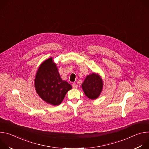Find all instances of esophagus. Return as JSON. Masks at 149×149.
Here are the masks:
<instances>
[{
  "instance_id": "1",
  "label": "esophagus",
  "mask_w": 149,
  "mask_h": 149,
  "mask_svg": "<svg viewBox=\"0 0 149 149\" xmlns=\"http://www.w3.org/2000/svg\"><path fill=\"white\" fill-rule=\"evenodd\" d=\"M78 85H77V84H72V87L74 88H78Z\"/></svg>"
}]
</instances>
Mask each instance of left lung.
<instances>
[{
	"label": "left lung",
	"mask_w": 149,
	"mask_h": 149,
	"mask_svg": "<svg viewBox=\"0 0 149 149\" xmlns=\"http://www.w3.org/2000/svg\"><path fill=\"white\" fill-rule=\"evenodd\" d=\"M81 87L85 95L88 98L95 100L102 92L103 80L98 73L93 72L86 77Z\"/></svg>",
	"instance_id": "left-lung-1"
}]
</instances>
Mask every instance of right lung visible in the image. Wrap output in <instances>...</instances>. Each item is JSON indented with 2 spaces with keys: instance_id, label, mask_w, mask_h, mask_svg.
Segmentation results:
<instances>
[{
  "instance_id": "right-lung-1",
  "label": "right lung",
  "mask_w": 149,
  "mask_h": 149,
  "mask_svg": "<svg viewBox=\"0 0 149 149\" xmlns=\"http://www.w3.org/2000/svg\"><path fill=\"white\" fill-rule=\"evenodd\" d=\"M36 92L40 98L52 105H58L67 93L72 89L71 85L61 79L52 57L39 65L34 81Z\"/></svg>"
}]
</instances>
